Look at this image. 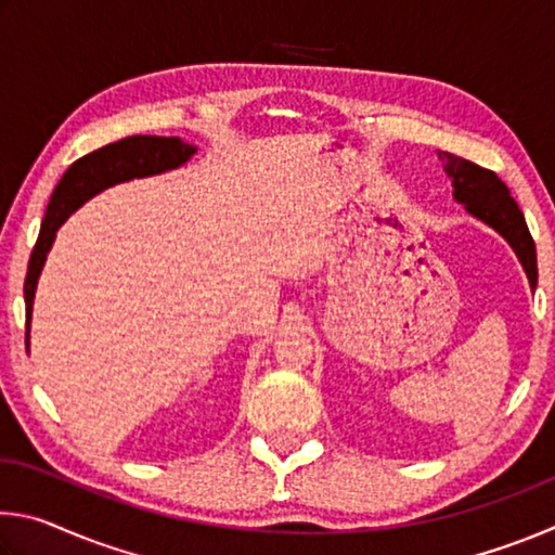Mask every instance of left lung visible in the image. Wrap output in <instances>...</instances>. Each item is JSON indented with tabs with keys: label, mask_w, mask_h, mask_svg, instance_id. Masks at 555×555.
Instances as JSON below:
<instances>
[{
	"label": "left lung",
	"mask_w": 555,
	"mask_h": 555,
	"mask_svg": "<svg viewBox=\"0 0 555 555\" xmlns=\"http://www.w3.org/2000/svg\"><path fill=\"white\" fill-rule=\"evenodd\" d=\"M438 158L443 162L446 173L453 181V198L463 203L473 218L490 224L492 230L500 232L509 242L514 255L521 261L526 276H529L531 288H537V244H533L531 232L526 228L524 212L509 195V188L504 185L502 178L494 171H487V168L467 162V158L448 152H438Z\"/></svg>",
	"instance_id": "8db88e82"
}]
</instances>
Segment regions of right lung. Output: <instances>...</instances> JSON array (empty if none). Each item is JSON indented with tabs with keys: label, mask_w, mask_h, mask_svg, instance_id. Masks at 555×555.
I'll use <instances>...</instances> for the list:
<instances>
[{
	"label": "right lung",
	"mask_w": 555,
	"mask_h": 555,
	"mask_svg": "<svg viewBox=\"0 0 555 555\" xmlns=\"http://www.w3.org/2000/svg\"><path fill=\"white\" fill-rule=\"evenodd\" d=\"M195 154L193 144H185L178 137H127L119 139L115 144H107L82 156L75 162L68 171L55 185L51 195L49 208H46V218L41 222L39 240L29 259V271H26L24 281V300H26V350H29V327H31V311H34V296L36 284H39L41 269L46 264V255H49L61 224L70 218V215L80 208L82 203L90 201L109 185L131 181V178H146L156 176L171 168L183 166L188 158Z\"/></svg>",
	"instance_id": "right-lung-1"
}]
</instances>
